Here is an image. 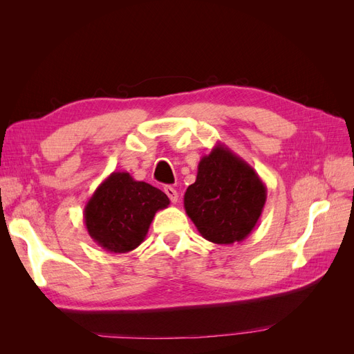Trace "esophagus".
I'll use <instances>...</instances> for the list:
<instances>
[{"mask_svg": "<svg viewBox=\"0 0 354 354\" xmlns=\"http://www.w3.org/2000/svg\"><path fill=\"white\" fill-rule=\"evenodd\" d=\"M164 192H165L167 196L169 198V201H171V202H173V203H177V201H178V194H177V190H176L174 187L165 186V187H164Z\"/></svg>", "mask_w": 354, "mask_h": 354, "instance_id": "obj_1", "label": "esophagus"}]
</instances>
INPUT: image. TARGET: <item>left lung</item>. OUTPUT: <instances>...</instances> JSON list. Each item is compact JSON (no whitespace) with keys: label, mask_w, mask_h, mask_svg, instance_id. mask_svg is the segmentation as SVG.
I'll list each match as a JSON object with an SVG mask.
<instances>
[{"label":"left lung","mask_w":354,"mask_h":354,"mask_svg":"<svg viewBox=\"0 0 354 354\" xmlns=\"http://www.w3.org/2000/svg\"><path fill=\"white\" fill-rule=\"evenodd\" d=\"M266 199L267 187L255 169L217 143L199 160L196 181L185 194V209L203 239L232 245L254 230Z\"/></svg>","instance_id":"left-lung-1"}]
</instances>
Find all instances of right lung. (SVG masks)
Masks as SVG:
<instances>
[{
	"instance_id": "add662e5",
	"label": "right lung",
	"mask_w": 354,
	"mask_h": 354,
	"mask_svg": "<svg viewBox=\"0 0 354 354\" xmlns=\"http://www.w3.org/2000/svg\"><path fill=\"white\" fill-rule=\"evenodd\" d=\"M168 205L162 190L116 171L94 190L84 208V223L103 250L124 254L145 241L155 214Z\"/></svg>"
}]
</instances>
